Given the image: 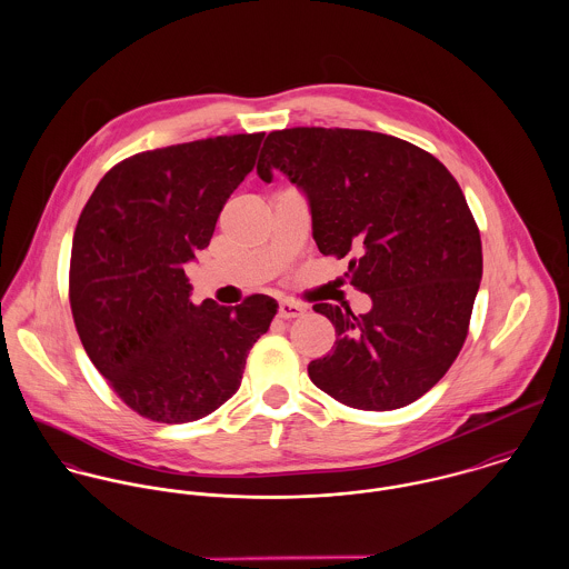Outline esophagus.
Masks as SVG:
<instances>
[{
  "mask_svg": "<svg viewBox=\"0 0 569 569\" xmlns=\"http://www.w3.org/2000/svg\"><path fill=\"white\" fill-rule=\"evenodd\" d=\"M305 313H307V307H302V305H296V302H289V300L280 302V309H278V316H280L282 320L300 318V316H305Z\"/></svg>",
  "mask_w": 569,
  "mask_h": 569,
  "instance_id": "34e87169",
  "label": "esophagus"
}]
</instances>
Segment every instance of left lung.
I'll return each instance as SVG.
<instances>
[{
    "mask_svg": "<svg viewBox=\"0 0 569 569\" xmlns=\"http://www.w3.org/2000/svg\"><path fill=\"white\" fill-rule=\"evenodd\" d=\"M280 170L311 210L325 256L350 258L368 313L316 305L337 332L311 381L357 409H399L456 361L482 280V241L453 174L406 140L357 129L296 127L267 136L256 172Z\"/></svg>",
    "mask_w": 569,
    "mask_h": 569,
    "instance_id": "obj_1",
    "label": "left lung"
}]
</instances>
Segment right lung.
I'll use <instances>...</instances> for the list:
<instances>
[{
    "label": "right lung",
    "mask_w": 569,
    "mask_h": 569,
    "mask_svg": "<svg viewBox=\"0 0 569 569\" xmlns=\"http://www.w3.org/2000/svg\"><path fill=\"white\" fill-rule=\"evenodd\" d=\"M264 133L219 136L113 166L82 208L70 305L82 348L113 392L144 418L192 422L237 395L251 346L278 311L190 302L183 264L251 172Z\"/></svg>",
    "instance_id": "obj_1"
}]
</instances>
